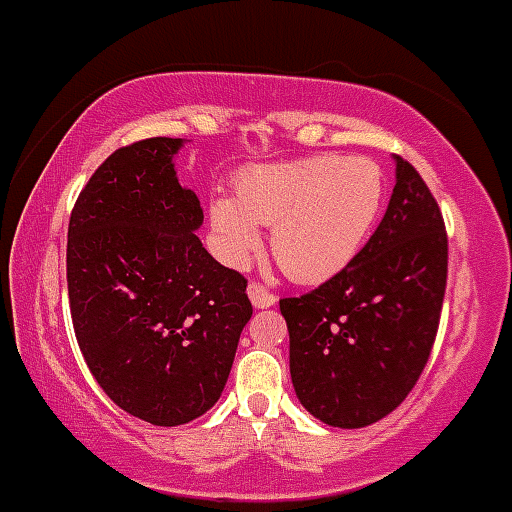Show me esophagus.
Returning a JSON list of instances; mask_svg holds the SVG:
<instances>
[{
  "mask_svg": "<svg viewBox=\"0 0 512 512\" xmlns=\"http://www.w3.org/2000/svg\"><path fill=\"white\" fill-rule=\"evenodd\" d=\"M247 296H250L252 306L255 308H269L277 303V296L272 294V291H267L265 286L257 284V282H250V286H247Z\"/></svg>",
  "mask_w": 512,
  "mask_h": 512,
  "instance_id": "obj_1",
  "label": "esophagus"
}]
</instances>
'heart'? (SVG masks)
<instances>
[{
    "instance_id": "heart-1",
    "label": "heart",
    "mask_w": 512,
    "mask_h": 512,
    "mask_svg": "<svg viewBox=\"0 0 512 512\" xmlns=\"http://www.w3.org/2000/svg\"><path fill=\"white\" fill-rule=\"evenodd\" d=\"M384 174L364 157L318 155L255 165L233 196H213L211 228L221 260L245 267L272 226L269 250L286 277L318 284L342 272L372 233L384 204Z\"/></svg>"
}]
</instances>
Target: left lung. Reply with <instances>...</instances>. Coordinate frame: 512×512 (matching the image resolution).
<instances>
[{
	"label": "left lung",
	"instance_id": "obj_1",
	"mask_svg": "<svg viewBox=\"0 0 512 512\" xmlns=\"http://www.w3.org/2000/svg\"><path fill=\"white\" fill-rule=\"evenodd\" d=\"M396 160L389 209L342 272L279 308L301 406L333 428H367L428 364L447 286V233L418 170Z\"/></svg>",
	"mask_w": 512,
	"mask_h": 512
}]
</instances>
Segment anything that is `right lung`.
Returning a JSON list of instances; mask_svg holds the SVG:
<instances>
[{
  "label": "right lung",
  "mask_w": 512,
  "mask_h": 512,
  "mask_svg": "<svg viewBox=\"0 0 512 512\" xmlns=\"http://www.w3.org/2000/svg\"><path fill=\"white\" fill-rule=\"evenodd\" d=\"M182 138H148L101 162L67 228L77 345L106 396L174 428L221 398L252 316L247 279L206 252L199 196L182 187Z\"/></svg>",
  "instance_id": "add662e5"
}]
</instances>
